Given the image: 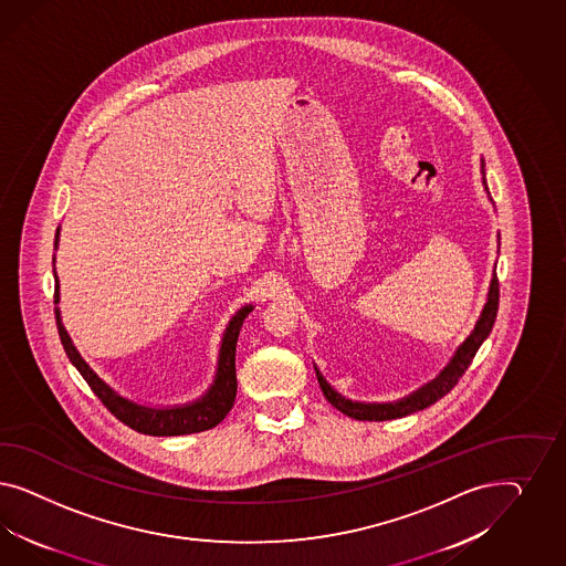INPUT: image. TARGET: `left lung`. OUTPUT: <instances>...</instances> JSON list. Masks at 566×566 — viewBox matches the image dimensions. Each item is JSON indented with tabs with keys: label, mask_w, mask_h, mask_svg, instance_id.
I'll return each mask as SVG.
<instances>
[{
	"label": "left lung",
	"mask_w": 566,
	"mask_h": 566,
	"mask_svg": "<svg viewBox=\"0 0 566 566\" xmlns=\"http://www.w3.org/2000/svg\"><path fill=\"white\" fill-rule=\"evenodd\" d=\"M481 185L485 192L490 195L488 190V182H485V161L481 159ZM497 277L496 268H494V274L490 280V289H488V298H485V305L481 308L480 319L475 322V327L471 329V334L464 338L463 344H459V348L454 350V355L448 360L444 369L433 377L428 384H423L421 388H417L415 392H411L405 398H398L392 402H360V400H350L346 396L336 392L329 384H327L326 377L322 376V371L315 367V376L319 381V388L327 398V402L332 407H336L338 411L353 417V419H359V421H388V419H398V417H407L411 412L423 411L428 409L429 405H433L436 400H440L442 396L448 395L457 381L463 377L467 367L471 365V360L475 357L478 348H480L483 340L490 336L494 322H496L497 313Z\"/></svg>",
	"instance_id": "obj_1"
}]
</instances>
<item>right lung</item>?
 <instances>
[{"label":"right lung","mask_w":566,"mask_h":566,"mask_svg":"<svg viewBox=\"0 0 566 566\" xmlns=\"http://www.w3.org/2000/svg\"><path fill=\"white\" fill-rule=\"evenodd\" d=\"M60 244V228L55 232V242L53 249ZM53 265H55V255H53ZM55 277V294L53 303H60V280L53 270ZM253 311V305L240 307L228 326L223 329L222 344H220V355H218V369L211 386L207 388L206 395L199 396L197 400L187 402V405H170V407H151V405H140L137 400H130L120 392H116L105 379L95 374V369L86 363L78 348L72 343L66 327L62 324V313L60 307H55V324L60 332V340L69 355L70 363L78 369V374L85 377L86 384L91 390L107 407L116 419H120L124 426L135 429L138 433L147 436H187V433H197L206 429L216 428L228 411L234 407L237 398V340H239L240 327L244 317Z\"/></svg>","instance_id":"right-lung-1"}]
</instances>
